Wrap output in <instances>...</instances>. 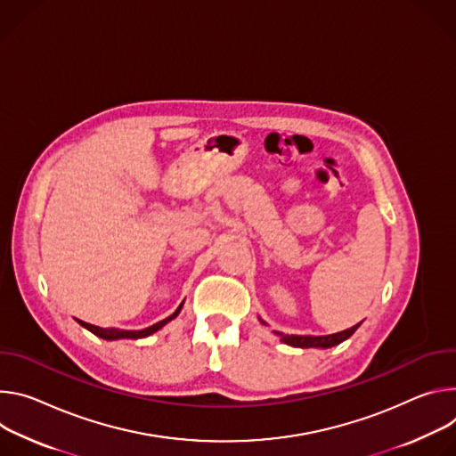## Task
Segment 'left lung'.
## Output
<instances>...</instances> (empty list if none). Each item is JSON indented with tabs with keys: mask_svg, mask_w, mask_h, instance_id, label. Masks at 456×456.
<instances>
[{
	"mask_svg": "<svg viewBox=\"0 0 456 456\" xmlns=\"http://www.w3.org/2000/svg\"><path fill=\"white\" fill-rule=\"evenodd\" d=\"M359 326H361V322L355 324V326L347 328V330H344V331H338V333H333V335H322V337H312V335H306V337H302V335H282V333H279V331H275V333L281 335V340H282L284 344H289V346H295V347H331V346H337V344H340L342 340L349 338L353 333H355V330H357Z\"/></svg>",
	"mask_w": 456,
	"mask_h": 456,
	"instance_id": "1",
	"label": "left lung"
}]
</instances>
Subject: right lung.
I'll return each instance as SVG.
<instances>
[{
  "mask_svg": "<svg viewBox=\"0 0 456 456\" xmlns=\"http://www.w3.org/2000/svg\"><path fill=\"white\" fill-rule=\"evenodd\" d=\"M181 308H183V305H181L170 317H167V319L156 322L154 326L139 330V331H126V330H118V328H97V326H92V324L83 322V321H77V322H79L83 328H86L88 331H92L94 335H97V337H101V338H107V340H116V338H142V337H148V335H151V333H156V331L161 330L167 322H170L172 319H175V317L179 315Z\"/></svg>",
  "mask_w": 456,
  "mask_h": 456,
  "instance_id": "right-lung-1",
  "label": "right lung"
}]
</instances>
